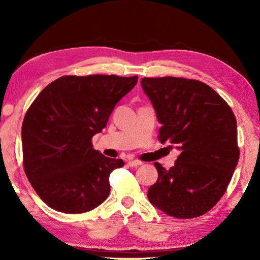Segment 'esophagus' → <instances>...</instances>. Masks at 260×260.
I'll use <instances>...</instances> for the list:
<instances>
[{
    "instance_id": "34e87169",
    "label": "esophagus",
    "mask_w": 260,
    "mask_h": 260,
    "mask_svg": "<svg viewBox=\"0 0 260 260\" xmlns=\"http://www.w3.org/2000/svg\"><path fill=\"white\" fill-rule=\"evenodd\" d=\"M128 165L131 167H138L140 165H142V161H140V160H129L128 161Z\"/></svg>"
}]
</instances>
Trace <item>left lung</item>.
Here are the masks:
<instances>
[{"mask_svg": "<svg viewBox=\"0 0 260 260\" xmlns=\"http://www.w3.org/2000/svg\"><path fill=\"white\" fill-rule=\"evenodd\" d=\"M141 85L161 124L158 140L180 150L170 170L155 162L158 180L148 199L171 217H201L223 196L239 161L234 112L212 88L193 79L143 78Z\"/></svg>", "mask_w": 260, "mask_h": 260, "instance_id": "1", "label": "left lung"}]
</instances>
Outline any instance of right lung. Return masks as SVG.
<instances>
[{"label":"right lung","mask_w":260,"mask_h":260,"mask_svg":"<svg viewBox=\"0 0 260 260\" xmlns=\"http://www.w3.org/2000/svg\"><path fill=\"white\" fill-rule=\"evenodd\" d=\"M138 76H64L42 89L26 111L21 140L26 177L40 199L63 213H83L108 199L109 177L124 166L95 150L116 104Z\"/></svg>","instance_id":"1"}]
</instances>
